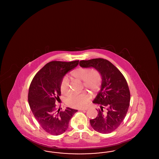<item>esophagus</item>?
Instances as JSON below:
<instances>
[{"instance_id": "obj_1", "label": "esophagus", "mask_w": 159, "mask_h": 159, "mask_svg": "<svg viewBox=\"0 0 159 159\" xmlns=\"http://www.w3.org/2000/svg\"><path fill=\"white\" fill-rule=\"evenodd\" d=\"M88 110V108H80V109H79V110H80V111H84V110Z\"/></svg>"}]
</instances>
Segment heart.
<instances>
[{"label":"heart","mask_w":159,"mask_h":159,"mask_svg":"<svg viewBox=\"0 0 159 159\" xmlns=\"http://www.w3.org/2000/svg\"><path fill=\"white\" fill-rule=\"evenodd\" d=\"M73 80L82 81L83 86L90 91L92 93H95L100 89L102 84V78L100 73L95 70L79 67L71 73ZM61 93L67 96L70 93V82L67 78L64 77L60 83ZM90 97L88 93L83 92L80 93L73 94L67 100V106L73 108H82L86 106L89 101Z\"/></svg>","instance_id":"heart-1"}]
</instances>
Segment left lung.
I'll use <instances>...</instances> for the list:
<instances>
[{"instance_id":"obj_1","label":"left lung","mask_w":159,"mask_h":159,"mask_svg":"<svg viewBox=\"0 0 159 159\" xmlns=\"http://www.w3.org/2000/svg\"><path fill=\"white\" fill-rule=\"evenodd\" d=\"M82 67H93L102 77L101 90L93 102L100 106L98 116L90 120L91 126L101 134H109L123 121L130 104V94L126 79L113 64L103 58L82 60Z\"/></svg>"}]
</instances>
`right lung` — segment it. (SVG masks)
<instances>
[{"mask_svg": "<svg viewBox=\"0 0 159 159\" xmlns=\"http://www.w3.org/2000/svg\"><path fill=\"white\" fill-rule=\"evenodd\" d=\"M79 61L49 62L38 71L31 82L28 94L31 110L42 129L51 135L64 133L71 118L77 111L70 108L65 111L57 110L55 103L60 100L61 80L76 67Z\"/></svg>", "mask_w": 159, "mask_h": 159, "instance_id": "right-lung-1", "label": "right lung"}]
</instances>
